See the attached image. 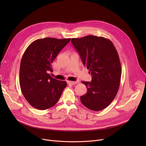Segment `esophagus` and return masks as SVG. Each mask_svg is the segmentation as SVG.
Segmentation results:
<instances>
[{
  "label": "esophagus",
  "instance_id": "obj_1",
  "mask_svg": "<svg viewBox=\"0 0 146 146\" xmlns=\"http://www.w3.org/2000/svg\"><path fill=\"white\" fill-rule=\"evenodd\" d=\"M68 83L69 84H72V85H73V84H77V83H78L77 81H68Z\"/></svg>",
  "mask_w": 146,
  "mask_h": 146
}]
</instances>
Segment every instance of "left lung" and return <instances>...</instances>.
Wrapping results in <instances>:
<instances>
[{
  "label": "left lung",
  "mask_w": 146,
  "mask_h": 146,
  "mask_svg": "<svg viewBox=\"0 0 146 146\" xmlns=\"http://www.w3.org/2000/svg\"><path fill=\"white\" fill-rule=\"evenodd\" d=\"M71 41L92 76L91 82H82L88 91L80 96L81 103L93 111L105 109L115 98L121 81V66L114 44L108 38L94 35Z\"/></svg>",
  "instance_id": "8db88e82"
}]
</instances>
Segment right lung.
<instances>
[{
  "instance_id": "add662e5",
  "label": "right lung",
  "mask_w": 146,
  "mask_h": 146,
  "mask_svg": "<svg viewBox=\"0 0 146 146\" xmlns=\"http://www.w3.org/2000/svg\"><path fill=\"white\" fill-rule=\"evenodd\" d=\"M70 38L46 37L35 40L26 49L19 69L21 90L30 105L38 110L54 106L67 86L52 77L51 64Z\"/></svg>"
}]
</instances>
